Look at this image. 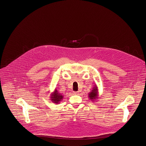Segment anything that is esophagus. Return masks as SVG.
Listing matches in <instances>:
<instances>
[{"label": "esophagus", "mask_w": 146, "mask_h": 146, "mask_svg": "<svg viewBox=\"0 0 146 146\" xmlns=\"http://www.w3.org/2000/svg\"><path fill=\"white\" fill-rule=\"evenodd\" d=\"M79 91H77V92H73V94H79Z\"/></svg>", "instance_id": "esophagus-1"}]
</instances>
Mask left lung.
I'll list each match as a JSON object with an SVG mask.
<instances>
[{"label": "left lung", "instance_id": "left-lung-1", "mask_svg": "<svg viewBox=\"0 0 146 146\" xmlns=\"http://www.w3.org/2000/svg\"><path fill=\"white\" fill-rule=\"evenodd\" d=\"M99 92H98V89L97 85H95L94 86L93 89L91 91V92L88 94V98L91 101L94 102L96 101V100L99 98Z\"/></svg>", "mask_w": 146, "mask_h": 146}]
</instances>
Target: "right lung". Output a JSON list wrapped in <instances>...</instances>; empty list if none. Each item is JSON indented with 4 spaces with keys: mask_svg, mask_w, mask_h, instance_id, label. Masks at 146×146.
Here are the masks:
<instances>
[{
    "mask_svg": "<svg viewBox=\"0 0 146 146\" xmlns=\"http://www.w3.org/2000/svg\"><path fill=\"white\" fill-rule=\"evenodd\" d=\"M50 98L51 101L54 103L58 104L64 98V96L61 94H60L57 89L55 88L54 92L50 94Z\"/></svg>",
    "mask_w": 146,
    "mask_h": 146,
    "instance_id": "obj_1",
    "label": "right lung"
}]
</instances>
